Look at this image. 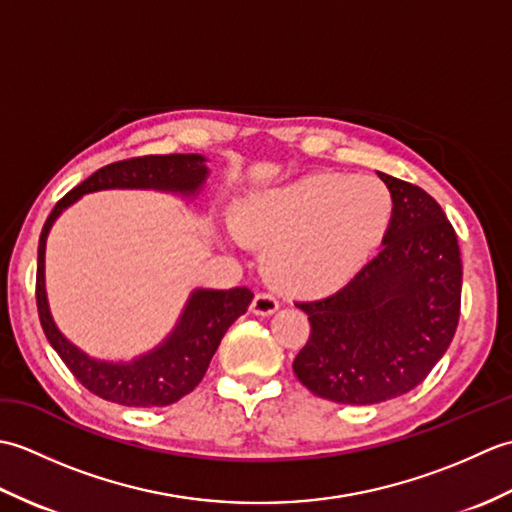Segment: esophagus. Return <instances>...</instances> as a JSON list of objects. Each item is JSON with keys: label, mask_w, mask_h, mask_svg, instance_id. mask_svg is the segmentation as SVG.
I'll return each instance as SVG.
<instances>
[{"label": "esophagus", "mask_w": 512, "mask_h": 512, "mask_svg": "<svg viewBox=\"0 0 512 512\" xmlns=\"http://www.w3.org/2000/svg\"><path fill=\"white\" fill-rule=\"evenodd\" d=\"M277 308H279V301L273 292H257L253 303H250V310L255 314H262V317H268V314H273Z\"/></svg>", "instance_id": "obj_1"}]
</instances>
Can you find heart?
I'll use <instances>...</instances> for the list:
<instances>
[{
	"mask_svg": "<svg viewBox=\"0 0 512 512\" xmlns=\"http://www.w3.org/2000/svg\"><path fill=\"white\" fill-rule=\"evenodd\" d=\"M394 213L385 182L317 173L237 206L233 228L266 246L264 275L279 290L319 297L345 286L383 237Z\"/></svg>",
	"mask_w": 512,
	"mask_h": 512,
	"instance_id": "b5f03b06",
	"label": "heart"
}]
</instances>
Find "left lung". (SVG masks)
<instances>
[{"label":"left lung","instance_id":"obj_1","mask_svg":"<svg viewBox=\"0 0 512 512\" xmlns=\"http://www.w3.org/2000/svg\"><path fill=\"white\" fill-rule=\"evenodd\" d=\"M394 198L383 248L332 295L299 301L310 339L292 369L314 396L376 405L407 394L453 341L462 303L458 235L442 206L387 173Z\"/></svg>","mask_w":512,"mask_h":512}]
</instances>
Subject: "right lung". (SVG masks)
Wrapping results in <instances>:
<instances>
[{
    "label": "right lung",
    "instance_id": "1",
    "mask_svg": "<svg viewBox=\"0 0 512 512\" xmlns=\"http://www.w3.org/2000/svg\"><path fill=\"white\" fill-rule=\"evenodd\" d=\"M204 176V158L195 154L118 160L94 171L79 187L65 193L43 224L37 259V310L41 328L74 378L94 396L125 407H165L187 396L200 385L222 336L235 319L246 312L253 292L248 288L193 292L178 328L156 352L127 365L94 361L65 341L50 317L46 288H43V253H46L50 226L65 206L79 200L83 193L99 189H162L193 193L204 182Z\"/></svg>",
    "mask_w": 512,
    "mask_h": 512
}]
</instances>
